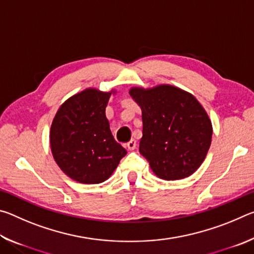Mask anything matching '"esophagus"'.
I'll return each instance as SVG.
<instances>
[{
    "instance_id": "esophagus-1",
    "label": "esophagus",
    "mask_w": 254,
    "mask_h": 254,
    "mask_svg": "<svg viewBox=\"0 0 254 254\" xmlns=\"http://www.w3.org/2000/svg\"><path fill=\"white\" fill-rule=\"evenodd\" d=\"M136 147V141L134 139H132L128 141V142L127 143V150H130V151H132V150H134Z\"/></svg>"
}]
</instances>
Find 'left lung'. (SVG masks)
Masks as SVG:
<instances>
[{
    "label": "left lung",
    "mask_w": 254,
    "mask_h": 254,
    "mask_svg": "<svg viewBox=\"0 0 254 254\" xmlns=\"http://www.w3.org/2000/svg\"><path fill=\"white\" fill-rule=\"evenodd\" d=\"M131 97L142 111L139 151L163 180L187 178L199 168L212 142L208 114L194 95L176 86L132 87Z\"/></svg>",
    "instance_id": "left-lung-1"
}]
</instances>
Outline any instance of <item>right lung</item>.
I'll return each mask as SVG.
<instances>
[{
    "instance_id": "right-lung-1",
    "label": "right lung",
    "mask_w": 254,
    "mask_h": 254,
    "mask_svg": "<svg viewBox=\"0 0 254 254\" xmlns=\"http://www.w3.org/2000/svg\"><path fill=\"white\" fill-rule=\"evenodd\" d=\"M112 94L86 88L63 103L50 127L55 161L80 184H101L111 177L127 150L112 135L105 109Z\"/></svg>"
}]
</instances>
